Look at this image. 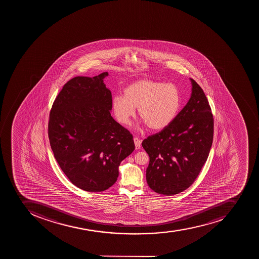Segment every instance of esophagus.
Returning <instances> with one entry per match:
<instances>
[{
    "mask_svg": "<svg viewBox=\"0 0 259 259\" xmlns=\"http://www.w3.org/2000/svg\"><path fill=\"white\" fill-rule=\"evenodd\" d=\"M134 141H135V148H136V150H139V149H140L142 141H141L139 138H137V137H135V138H134Z\"/></svg>",
    "mask_w": 259,
    "mask_h": 259,
    "instance_id": "34e87169",
    "label": "esophagus"
}]
</instances>
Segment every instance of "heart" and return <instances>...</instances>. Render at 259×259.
<instances>
[{
	"label": "heart",
	"instance_id": "b5f03b06",
	"mask_svg": "<svg viewBox=\"0 0 259 259\" xmlns=\"http://www.w3.org/2000/svg\"><path fill=\"white\" fill-rule=\"evenodd\" d=\"M182 97L177 85L150 79L139 80L128 85L124 96L112 98V110L120 124H127L138 108L139 116L149 128L161 131L178 116Z\"/></svg>",
	"mask_w": 259,
	"mask_h": 259
}]
</instances>
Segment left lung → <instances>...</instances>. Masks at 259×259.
<instances>
[{
  "mask_svg": "<svg viewBox=\"0 0 259 259\" xmlns=\"http://www.w3.org/2000/svg\"><path fill=\"white\" fill-rule=\"evenodd\" d=\"M190 80L191 96L186 106L168 126L142 143L150 157L147 184L157 194L174 195L190 187L210 153L214 133L211 109L202 88Z\"/></svg>",
  "mask_w": 259,
  "mask_h": 259,
  "instance_id": "1",
  "label": "left lung"
}]
</instances>
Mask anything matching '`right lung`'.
I'll return each instance as SVG.
<instances>
[{
  "label": "right lung",
  "mask_w": 259,
  "mask_h": 259,
  "mask_svg": "<svg viewBox=\"0 0 259 259\" xmlns=\"http://www.w3.org/2000/svg\"><path fill=\"white\" fill-rule=\"evenodd\" d=\"M107 76L104 72L69 80L49 114V142L56 160L69 181L85 191L110 188L121 161L135 149L130 131L111 116Z\"/></svg>",
  "instance_id": "1"
}]
</instances>
